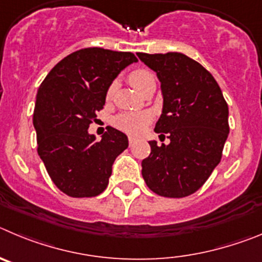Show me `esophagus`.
Instances as JSON below:
<instances>
[{
    "label": "esophagus",
    "instance_id": "34e87169",
    "mask_svg": "<svg viewBox=\"0 0 262 262\" xmlns=\"http://www.w3.org/2000/svg\"><path fill=\"white\" fill-rule=\"evenodd\" d=\"M129 145H133L134 142H136V137H133V136H129Z\"/></svg>",
    "mask_w": 262,
    "mask_h": 262
}]
</instances>
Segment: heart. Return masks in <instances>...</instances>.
<instances>
[{"instance_id": "obj_1", "label": "heart", "mask_w": 262, "mask_h": 262, "mask_svg": "<svg viewBox=\"0 0 262 262\" xmlns=\"http://www.w3.org/2000/svg\"><path fill=\"white\" fill-rule=\"evenodd\" d=\"M151 78H154L151 73L147 72V70L140 69L129 75V82H130V84L137 91H140L141 87L145 84V82ZM114 91L115 83H112L107 91V99H110L111 96L114 95ZM150 119H151V115L148 114V112H124V114H120L119 116L115 117L114 124L116 128L121 129V130L126 132V133L137 134L145 129Z\"/></svg>"}]
</instances>
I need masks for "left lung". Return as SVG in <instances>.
I'll return each instance as SVG.
<instances>
[{
  "instance_id": "obj_1",
  "label": "left lung",
  "mask_w": 262,
  "mask_h": 262,
  "mask_svg": "<svg viewBox=\"0 0 262 262\" xmlns=\"http://www.w3.org/2000/svg\"><path fill=\"white\" fill-rule=\"evenodd\" d=\"M157 73L163 110L154 130L169 143L150 141L142 176L154 193L169 199L192 194L205 184L222 158L228 137V105L213 75L179 52L137 53Z\"/></svg>"
}]
</instances>
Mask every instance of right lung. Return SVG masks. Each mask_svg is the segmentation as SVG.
<instances>
[{
  "instance_id": "add662e5",
  "label": "right lung",
  "mask_w": 262,
  "mask_h": 262,
  "mask_svg": "<svg viewBox=\"0 0 262 262\" xmlns=\"http://www.w3.org/2000/svg\"><path fill=\"white\" fill-rule=\"evenodd\" d=\"M137 61L130 52L79 49L62 58L40 84L34 111L37 152L65 194L95 197L107 188L112 164L128 147V137L108 126L96 141L89 126L104 107L111 83Z\"/></svg>"
}]
</instances>
